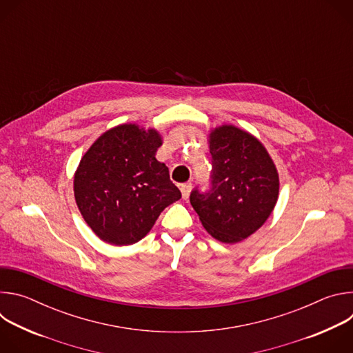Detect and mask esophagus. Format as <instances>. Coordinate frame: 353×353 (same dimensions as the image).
<instances>
[{
    "mask_svg": "<svg viewBox=\"0 0 353 353\" xmlns=\"http://www.w3.org/2000/svg\"><path fill=\"white\" fill-rule=\"evenodd\" d=\"M191 187H192V184H191L190 181H187V183H183V184L180 185V190H181V195H183V198H184V199H187V198H188V195H190V192H191Z\"/></svg>",
    "mask_w": 353,
    "mask_h": 353,
    "instance_id": "esophagus-1",
    "label": "esophagus"
}]
</instances>
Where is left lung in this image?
<instances>
[{
    "instance_id": "1",
    "label": "left lung",
    "mask_w": 353,
    "mask_h": 353,
    "mask_svg": "<svg viewBox=\"0 0 353 353\" xmlns=\"http://www.w3.org/2000/svg\"><path fill=\"white\" fill-rule=\"evenodd\" d=\"M210 152L211 187H195L190 203L212 237L237 243L271 215L279 192L278 172L263 143L233 125L211 132Z\"/></svg>"
}]
</instances>
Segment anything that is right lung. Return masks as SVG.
Returning a JSON list of instances; mask_svg holds the SVG:
<instances>
[{"mask_svg":"<svg viewBox=\"0 0 353 353\" xmlns=\"http://www.w3.org/2000/svg\"><path fill=\"white\" fill-rule=\"evenodd\" d=\"M157 130L123 124L100 135L74 177L77 205L90 229L106 243H137L161 212L181 198L169 169L157 161Z\"/></svg>","mask_w":353,"mask_h":353,"instance_id":"obj_1","label":"right lung"}]
</instances>
